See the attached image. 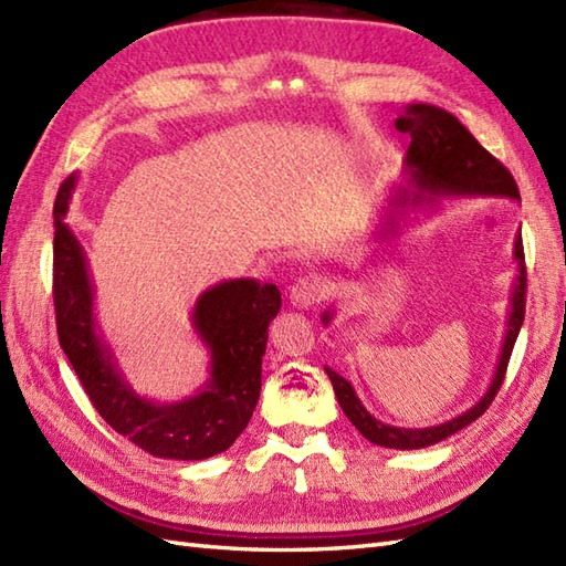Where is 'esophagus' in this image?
<instances>
[{
  "mask_svg": "<svg viewBox=\"0 0 566 566\" xmlns=\"http://www.w3.org/2000/svg\"><path fill=\"white\" fill-rule=\"evenodd\" d=\"M326 283L319 279L316 273L302 275L291 287V302L300 310H310L314 307L316 302H322L326 297Z\"/></svg>",
  "mask_w": 566,
  "mask_h": 566,
  "instance_id": "1",
  "label": "esophagus"
}]
</instances>
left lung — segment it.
Wrapping results in <instances>:
<instances>
[{"instance_id":"8db88e82","label":"left lung","mask_w":566,"mask_h":566,"mask_svg":"<svg viewBox=\"0 0 566 566\" xmlns=\"http://www.w3.org/2000/svg\"><path fill=\"white\" fill-rule=\"evenodd\" d=\"M396 129L410 134V146L406 154V170L410 175L412 189L398 191L396 201H420V199H434V197H509L521 201L516 179L512 177L504 165L488 154L485 148L478 144L475 136L468 132L463 124L453 117L451 113L442 107L424 105V103H412L408 105L401 117L396 119ZM428 197H423V191ZM514 259L518 261V275L516 285L512 293V310H509V322H506V336L502 343L500 353V365L494 371L490 389L480 401L461 412L459 418H451L449 422L434 424V427H422V430H408V427H391L384 424L381 420L371 418L367 408L360 403V398L355 396V389L350 387L348 379L336 375L334 369H326V375L334 384V391L338 403L346 412L348 420L357 427L365 439L371 444L387 447V449H424L432 447L442 439L451 437L453 432L463 430V427L478 420L482 412L490 408V403L497 396L509 357H512L516 336L523 324V314H526V256H523V242L521 235H516L514 242ZM322 322H331V312H324Z\"/></svg>"}]
</instances>
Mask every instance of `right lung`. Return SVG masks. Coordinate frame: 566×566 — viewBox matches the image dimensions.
<instances>
[{
    "label": "right lung",
    "mask_w": 566,
    "mask_h": 566,
    "mask_svg": "<svg viewBox=\"0 0 566 566\" xmlns=\"http://www.w3.org/2000/svg\"><path fill=\"white\" fill-rule=\"evenodd\" d=\"M74 185L76 175H69L54 201L52 295L60 346L93 408L150 457L201 461L230 449L259 401L269 324L281 310L279 287L252 279L209 287L197 300L191 322L211 350V379L197 396L179 403L142 398L124 381L113 353L95 331L86 254L64 223Z\"/></svg>",
    "instance_id": "obj_1"
}]
</instances>
